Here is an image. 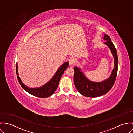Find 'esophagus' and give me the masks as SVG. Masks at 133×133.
Returning a JSON list of instances; mask_svg holds the SVG:
<instances>
[{"mask_svg":"<svg viewBox=\"0 0 133 133\" xmlns=\"http://www.w3.org/2000/svg\"><path fill=\"white\" fill-rule=\"evenodd\" d=\"M69 63L70 64V65H74L75 63V60L74 58H70L69 59Z\"/></svg>","mask_w":133,"mask_h":133,"instance_id":"obj_1","label":"esophagus"}]
</instances>
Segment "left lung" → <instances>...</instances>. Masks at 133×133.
Listing matches in <instances>:
<instances>
[{
  "label": "left lung",
  "instance_id": "8db88e82",
  "mask_svg": "<svg viewBox=\"0 0 133 133\" xmlns=\"http://www.w3.org/2000/svg\"><path fill=\"white\" fill-rule=\"evenodd\" d=\"M104 43L110 49L114 59V68L109 78L101 82H94L88 79L80 68L74 67V85L77 91L83 95L88 97H96L108 93L114 84L118 70V56L116 49L111 41L110 37L105 34Z\"/></svg>",
  "mask_w": 133,
  "mask_h": 133
}]
</instances>
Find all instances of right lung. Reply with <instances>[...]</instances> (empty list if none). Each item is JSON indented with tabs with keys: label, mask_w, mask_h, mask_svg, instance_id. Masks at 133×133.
Listing matches in <instances>:
<instances>
[{
	"label": "right lung",
	"mask_w": 133,
	"mask_h": 133,
	"mask_svg": "<svg viewBox=\"0 0 133 133\" xmlns=\"http://www.w3.org/2000/svg\"><path fill=\"white\" fill-rule=\"evenodd\" d=\"M69 66L68 62L63 64L58 70L53 77L45 85L37 88H30L24 85L21 81L18 73V65L16 63V74L18 81L22 88L30 94L40 98H46L52 95L56 91L59 84L60 79L64 71Z\"/></svg>",
	"instance_id": "add662e5"
}]
</instances>
